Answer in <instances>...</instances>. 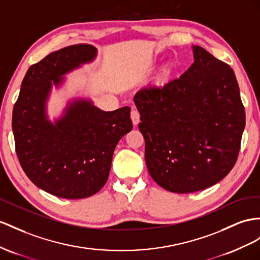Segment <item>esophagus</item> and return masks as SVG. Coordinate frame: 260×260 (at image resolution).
<instances>
[{
	"mask_svg": "<svg viewBox=\"0 0 260 260\" xmlns=\"http://www.w3.org/2000/svg\"><path fill=\"white\" fill-rule=\"evenodd\" d=\"M131 118H132V122L134 124V126H136L139 121H141V114H139V112L136 109H133L131 112Z\"/></svg>",
	"mask_w": 260,
	"mask_h": 260,
	"instance_id": "obj_1",
	"label": "esophagus"
}]
</instances>
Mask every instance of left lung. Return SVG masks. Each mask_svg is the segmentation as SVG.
Here are the masks:
<instances>
[{
  "mask_svg": "<svg viewBox=\"0 0 260 260\" xmlns=\"http://www.w3.org/2000/svg\"><path fill=\"white\" fill-rule=\"evenodd\" d=\"M181 77L134 95L151 178L175 193L201 191L234 167L245 109L234 71L200 46Z\"/></svg>",
  "mask_w": 260,
  "mask_h": 260,
  "instance_id": "left-lung-1",
  "label": "left lung"
}]
</instances>
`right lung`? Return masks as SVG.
<instances>
[{"label":"right lung","mask_w":260,"mask_h":260,"mask_svg":"<svg viewBox=\"0 0 260 260\" xmlns=\"http://www.w3.org/2000/svg\"><path fill=\"white\" fill-rule=\"evenodd\" d=\"M96 54L94 46L78 44L32 64L13 109L19 164L32 183L59 198L83 199L101 190L117 143L133 128L128 106L105 112L82 98L68 101L54 122L48 117L52 86H61L66 73L92 62Z\"/></svg>","instance_id":"right-lung-1"}]
</instances>
